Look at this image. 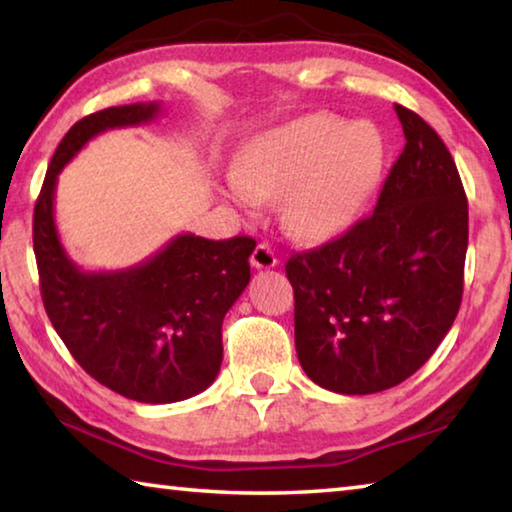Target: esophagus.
<instances>
[{
  "instance_id": "1",
  "label": "esophagus",
  "mask_w": 512,
  "mask_h": 512,
  "mask_svg": "<svg viewBox=\"0 0 512 512\" xmlns=\"http://www.w3.org/2000/svg\"><path fill=\"white\" fill-rule=\"evenodd\" d=\"M250 264H253L255 268H273V266H277L275 250L262 241V244L255 246L253 255H250Z\"/></svg>"
}]
</instances>
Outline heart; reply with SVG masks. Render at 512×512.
Listing matches in <instances>:
<instances>
[{
  "instance_id": "b5f03b06",
  "label": "heart",
  "mask_w": 512,
  "mask_h": 512,
  "mask_svg": "<svg viewBox=\"0 0 512 512\" xmlns=\"http://www.w3.org/2000/svg\"><path fill=\"white\" fill-rule=\"evenodd\" d=\"M384 160L386 140L372 121L345 124L316 112L257 135L241 153L230 192L239 201L284 194L289 228L305 239H329L357 221Z\"/></svg>"
}]
</instances>
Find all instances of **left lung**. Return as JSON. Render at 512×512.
Segmentation results:
<instances>
[{
  "instance_id": "left-lung-1",
  "label": "left lung",
  "mask_w": 512,
  "mask_h": 512,
  "mask_svg": "<svg viewBox=\"0 0 512 512\" xmlns=\"http://www.w3.org/2000/svg\"><path fill=\"white\" fill-rule=\"evenodd\" d=\"M404 151L375 212L329 244L296 253V352L314 384L370 395L402 384L452 327L463 298L467 198L452 153L397 106Z\"/></svg>"
}]
</instances>
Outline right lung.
<instances>
[{"label":"right lung","instance_id":"add662e5","mask_svg":"<svg viewBox=\"0 0 512 512\" xmlns=\"http://www.w3.org/2000/svg\"><path fill=\"white\" fill-rule=\"evenodd\" d=\"M160 103L94 112L69 128L51 158L33 212V253L47 316L79 366L110 391L144 404L203 393L223 361L221 325L250 280L255 239L212 241L192 232L124 271H83L54 221L58 173L92 137L140 126Z\"/></svg>","mask_w":512,"mask_h":512}]
</instances>
